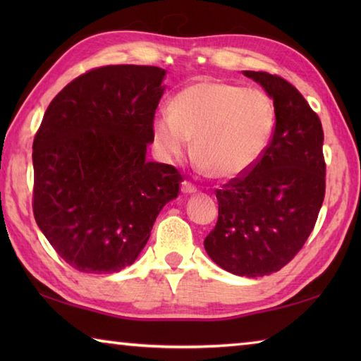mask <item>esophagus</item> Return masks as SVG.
I'll list each match as a JSON object with an SVG mask.
<instances>
[{
	"label": "esophagus",
	"instance_id": "esophagus-1",
	"mask_svg": "<svg viewBox=\"0 0 361 361\" xmlns=\"http://www.w3.org/2000/svg\"><path fill=\"white\" fill-rule=\"evenodd\" d=\"M181 192H185V194H194V192H197V188H195L191 181L185 180V181L181 183Z\"/></svg>",
	"mask_w": 361,
	"mask_h": 361
}]
</instances>
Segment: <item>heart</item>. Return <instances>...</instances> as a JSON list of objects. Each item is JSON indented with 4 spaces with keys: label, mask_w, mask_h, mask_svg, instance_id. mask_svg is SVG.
<instances>
[{
    "label": "heart",
    "mask_w": 361,
    "mask_h": 361,
    "mask_svg": "<svg viewBox=\"0 0 361 361\" xmlns=\"http://www.w3.org/2000/svg\"><path fill=\"white\" fill-rule=\"evenodd\" d=\"M276 124V103L264 90L202 79L181 89L170 108L159 109L152 138L170 161L185 154L192 137L199 167L213 178L235 180L266 154Z\"/></svg>",
    "instance_id": "b5f03b06"
}]
</instances>
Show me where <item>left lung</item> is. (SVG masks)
Listing matches in <instances>:
<instances>
[{"mask_svg": "<svg viewBox=\"0 0 361 361\" xmlns=\"http://www.w3.org/2000/svg\"><path fill=\"white\" fill-rule=\"evenodd\" d=\"M243 75L276 103V132L248 173L216 189L218 221L204 247L224 271L262 277L288 264L312 232L326 164L320 118L295 85L266 71Z\"/></svg>", "mask_w": 361, "mask_h": 361, "instance_id": "8db88e82", "label": "left lung"}]
</instances>
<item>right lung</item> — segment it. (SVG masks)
<instances>
[{"mask_svg": "<svg viewBox=\"0 0 361 361\" xmlns=\"http://www.w3.org/2000/svg\"><path fill=\"white\" fill-rule=\"evenodd\" d=\"M164 76L146 65L90 70L60 90L36 132L33 215L79 272L130 266L178 195V170L146 161Z\"/></svg>", "mask_w": 361, "mask_h": 361, "instance_id": "add662e5", "label": "right lung"}]
</instances>
